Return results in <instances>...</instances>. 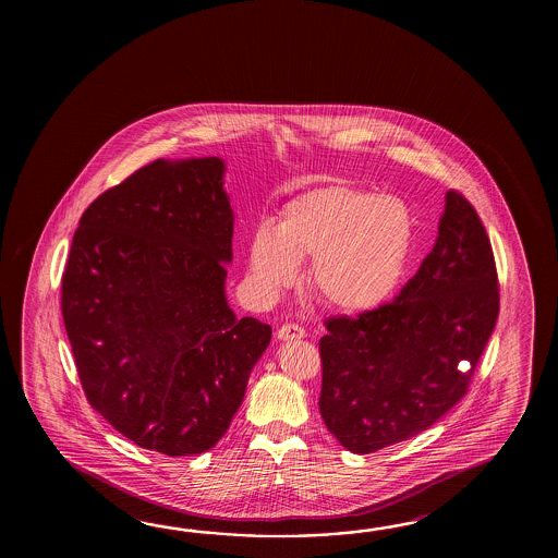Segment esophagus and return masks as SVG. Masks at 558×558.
Segmentation results:
<instances>
[{
	"mask_svg": "<svg viewBox=\"0 0 558 558\" xmlns=\"http://www.w3.org/2000/svg\"><path fill=\"white\" fill-rule=\"evenodd\" d=\"M303 337H305V329L299 327V325H293V323H287L283 327H279V331H277V339H281V341H295V339H303Z\"/></svg>",
	"mask_w": 558,
	"mask_h": 558,
	"instance_id": "obj_1",
	"label": "esophagus"
}]
</instances>
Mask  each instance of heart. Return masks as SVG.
<instances>
[{"instance_id":"obj_1","label":"heart","mask_w":558,"mask_h":558,"mask_svg":"<svg viewBox=\"0 0 558 558\" xmlns=\"http://www.w3.org/2000/svg\"><path fill=\"white\" fill-rule=\"evenodd\" d=\"M415 241L409 205L353 185H327L287 203L277 227H255L247 243L253 289L265 296L295 283L313 259L308 284L320 303L361 315L387 303L403 281Z\"/></svg>"}]
</instances>
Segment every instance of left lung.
<instances>
[{
  "label": "left lung",
  "instance_id": "left-lung-1",
  "mask_svg": "<svg viewBox=\"0 0 558 558\" xmlns=\"http://www.w3.org/2000/svg\"><path fill=\"white\" fill-rule=\"evenodd\" d=\"M497 317L485 227L447 191L433 251L399 296L359 319L327 320L319 409L329 433L367 454L433 427L463 399Z\"/></svg>",
  "mask_w": 558,
  "mask_h": 558
}]
</instances>
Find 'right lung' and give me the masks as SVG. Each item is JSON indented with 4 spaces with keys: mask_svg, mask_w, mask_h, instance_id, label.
<instances>
[{
    "mask_svg": "<svg viewBox=\"0 0 558 558\" xmlns=\"http://www.w3.org/2000/svg\"><path fill=\"white\" fill-rule=\"evenodd\" d=\"M219 157L157 159L82 215L61 313L85 397L142 449L202 454L243 403L271 327L226 296L233 209Z\"/></svg>",
    "mask_w": 558,
    "mask_h": 558,
    "instance_id": "right-lung-1",
    "label": "right lung"
}]
</instances>
